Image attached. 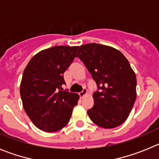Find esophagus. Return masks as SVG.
<instances>
[{
  "instance_id": "esophagus-1",
  "label": "esophagus",
  "mask_w": 159,
  "mask_h": 159,
  "mask_svg": "<svg viewBox=\"0 0 159 159\" xmlns=\"http://www.w3.org/2000/svg\"><path fill=\"white\" fill-rule=\"evenodd\" d=\"M87 94H88V91H87V89H85V88H84V89L83 90V92H81L79 93V95H80V98H83V97L85 96Z\"/></svg>"
}]
</instances>
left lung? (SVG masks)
Masks as SVG:
<instances>
[{"instance_id":"8db88e82","label":"left lung","mask_w":159,"mask_h":159,"mask_svg":"<svg viewBox=\"0 0 159 159\" xmlns=\"http://www.w3.org/2000/svg\"><path fill=\"white\" fill-rule=\"evenodd\" d=\"M76 57L84 63L99 91L93 94L94 106L88 115L102 128H115L124 123L136 99L137 80L123 53L96 43L80 46Z\"/></svg>"}]
</instances>
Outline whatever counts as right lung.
Returning <instances> with one entry per match:
<instances>
[{"instance_id": "obj_1", "label": "right lung", "mask_w": 159, "mask_h": 159, "mask_svg": "<svg viewBox=\"0 0 159 159\" xmlns=\"http://www.w3.org/2000/svg\"><path fill=\"white\" fill-rule=\"evenodd\" d=\"M79 46H54L36 53L23 73L20 93L32 123L55 132L69 122L80 95L62 90L64 73L75 59Z\"/></svg>"}]
</instances>
